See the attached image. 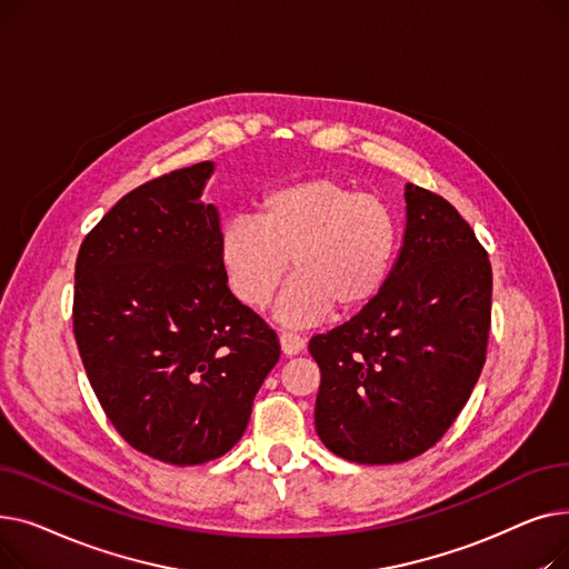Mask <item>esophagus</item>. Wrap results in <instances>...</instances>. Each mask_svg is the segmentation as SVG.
Here are the masks:
<instances>
[{
  "mask_svg": "<svg viewBox=\"0 0 569 569\" xmlns=\"http://www.w3.org/2000/svg\"><path fill=\"white\" fill-rule=\"evenodd\" d=\"M279 341H281V350L286 355H297L305 348V339L300 335H295V332H281Z\"/></svg>",
  "mask_w": 569,
  "mask_h": 569,
  "instance_id": "1",
  "label": "esophagus"
}]
</instances>
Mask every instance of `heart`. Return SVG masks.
I'll use <instances>...</instances> for the list:
<instances>
[{
  "mask_svg": "<svg viewBox=\"0 0 569 569\" xmlns=\"http://www.w3.org/2000/svg\"><path fill=\"white\" fill-rule=\"evenodd\" d=\"M397 244V219L380 198L335 177H309L267 191L256 219H230L219 234V262L237 300L262 309L292 260L295 279L277 318L309 325L332 307L367 309L390 277Z\"/></svg>",
  "mask_w": 569,
  "mask_h": 569,
  "instance_id": "b5f03b06",
  "label": "heart"
}]
</instances>
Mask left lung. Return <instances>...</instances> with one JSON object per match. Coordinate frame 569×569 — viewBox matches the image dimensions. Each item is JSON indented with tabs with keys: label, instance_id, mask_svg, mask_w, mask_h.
Instances as JSON below:
<instances>
[{
	"label": "left lung",
	"instance_id": "8db88e82",
	"mask_svg": "<svg viewBox=\"0 0 569 569\" xmlns=\"http://www.w3.org/2000/svg\"><path fill=\"white\" fill-rule=\"evenodd\" d=\"M491 262L442 196L406 184L403 247L382 292L316 335V431L355 463L420 457L452 427L487 360Z\"/></svg>",
	"mask_w": 569,
	"mask_h": 569
}]
</instances>
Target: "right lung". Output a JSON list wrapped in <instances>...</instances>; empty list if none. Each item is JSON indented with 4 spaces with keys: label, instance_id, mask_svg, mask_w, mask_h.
<instances>
[{
    "label": "right lung",
    "instance_id": "right-lung-1",
    "mask_svg": "<svg viewBox=\"0 0 569 569\" xmlns=\"http://www.w3.org/2000/svg\"><path fill=\"white\" fill-rule=\"evenodd\" d=\"M214 163L149 179L87 232L76 260L73 335L108 420L172 466L242 438L277 332L230 292L219 212L202 202Z\"/></svg>",
    "mask_w": 569,
    "mask_h": 569
}]
</instances>
